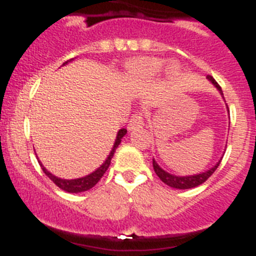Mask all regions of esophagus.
<instances>
[{"label": "esophagus", "instance_id": "obj_1", "mask_svg": "<svg viewBox=\"0 0 256 256\" xmlns=\"http://www.w3.org/2000/svg\"><path fill=\"white\" fill-rule=\"evenodd\" d=\"M144 114H142V112H136L134 114L130 116L128 128H130V130H140V128H142V126H144Z\"/></svg>", "mask_w": 256, "mask_h": 256}]
</instances>
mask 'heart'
Returning a JSON list of instances; mask_svg holds the SVG:
<instances>
[{"instance_id": "b5f03b06", "label": "heart", "mask_w": 256, "mask_h": 256, "mask_svg": "<svg viewBox=\"0 0 256 256\" xmlns=\"http://www.w3.org/2000/svg\"><path fill=\"white\" fill-rule=\"evenodd\" d=\"M162 66V61L159 58H142L130 65V73L136 78H150L159 73Z\"/></svg>"}]
</instances>
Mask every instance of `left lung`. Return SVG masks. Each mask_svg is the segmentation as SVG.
I'll return each mask as SVG.
<instances>
[{
	"label": "left lung",
	"instance_id": "left-lung-1",
	"mask_svg": "<svg viewBox=\"0 0 256 256\" xmlns=\"http://www.w3.org/2000/svg\"><path fill=\"white\" fill-rule=\"evenodd\" d=\"M208 79H209V80H212V84L216 86V87L218 88L219 91H220V94H222L220 86L216 83V79L212 78V76H208ZM219 164H220V162H219L218 164L214 166V168H212L210 170L205 172V173L196 174V176H188V177H177V176H172V174H169V173H166V172L162 170L159 165L156 164L155 160L152 159L154 170H155V173L158 174V177H159L160 180H162V182L165 183V184H168V186L173 187V188H180V190L194 188V187H198V184H201V183H204L205 180H208V178L212 177V174L216 170V168L219 166Z\"/></svg>",
	"mask_w": 256,
	"mask_h": 256
}]
</instances>
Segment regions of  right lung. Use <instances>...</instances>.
Wrapping results in <instances>:
<instances>
[{"label":"right lung","mask_w":256,"mask_h":256,"mask_svg":"<svg viewBox=\"0 0 256 256\" xmlns=\"http://www.w3.org/2000/svg\"><path fill=\"white\" fill-rule=\"evenodd\" d=\"M66 62H68V61H65L62 65H65ZM126 130H124V128L118 132L116 140H115V144H114V148H112V152H110L108 158L106 159V162H104V164L101 165L100 168L97 169L96 172L91 173L90 176H86V177H83V178H78V180H61V178L55 177V176H52L50 172H47L46 169L44 168V165H42V164H40V168H42V170L44 172V174H46L47 177H48L50 180H52V182L55 183L58 188L64 190V191H66V192H72V194L87 191V190L92 188V187H94V184H96V183L98 182L101 178H102L104 173L108 170V165H110V162H112V156H114L115 150H116V148L119 146V144H120L122 138H123V136L126 134Z\"/></svg>","instance_id":"1"}]
</instances>
